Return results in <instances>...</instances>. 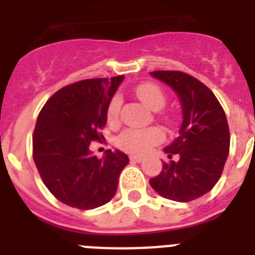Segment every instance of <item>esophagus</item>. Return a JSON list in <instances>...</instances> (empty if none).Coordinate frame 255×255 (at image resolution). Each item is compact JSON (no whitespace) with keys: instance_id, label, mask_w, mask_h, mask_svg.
Masks as SVG:
<instances>
[{"instance_id":"34e87169","label":"esophagus","mask_w":255,"mask_h":255,"mask_svg":"<svg viewBox=\"0 0 255 255\" xmlns=\"http://www.w3.org/2000/svg\"><path fill=\"white\" fill-rule=\"evenodd\" d=\"M129 160H131V161H133V163H141V161H143L144 160V157H141V156H129Z\"/></svg>"}]
</instances>
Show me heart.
Returning <instances> with one entry per match:
<instances>
[{
	"instance_id": "heart-1",
	"label": "heart",
	"mask_w": 255,
	"mask_h": 255,
	"mask_svg": "<svg viewBox=\"0 0 255 255\" xmlns=\"http://www.w3.org/2000/svg\"><path fill=\"white\" fill-rule=\"evenodd\" d=\"M135 94L147 107L153 111L161 110L167 102V96L164 94L163 88L152 82L136 86ZM120 108H122V98L119 95L112 96L111 100L108 102L107 111H106L108 123L115 124L119 120ZM164 139H165L164 132L157 127L143 128V129L127 128L118 136V147L132 155H143L152 147L161 143Z\"/></svg>"
}]
</instances>
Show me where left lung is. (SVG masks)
Instances as JSON below:
<instances>
[{"label":"left lung","mask_w":255,"mask_h":255,"mask_svg":"<svg viewBox=\"0 0 255 255\" xmlns=\"http://www.w3.org/2000/svg\"><path fill=\"white\" fill-rule=\"evenodd\" d=\"M151 75L177 92L182 122L178 136L164 149L170 160L149 184L168 200L193 201L217 184L225 167L230 148L225 111L212 90L189 74L161 70Z\"/></svg>","instance_id":"8db88e82"}]
</instances>
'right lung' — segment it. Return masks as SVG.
I'll list each match as a JSON object with an SVG mask.
<instances>
[{
  "label": "right lung",
  "mask_w": 255,
  "mask_h": 255,
  "mask_svg": "<svg viewBox=\"0 0 255 255\" xmlns=\"http://www.w3.org/2000/svg\"><path fill=\"white\" fill-rule=\"evenodd\" d=\"M123 75L94 78L65 86L50 96L33 133V159L54 197L81 210L107 204L116 193L120 172L129 163L123 152L107 151L103 159L90 152L103 139L108 102Z\"/></svg>",
  "instance_id": "right-lung-1"
}]
</instances>
